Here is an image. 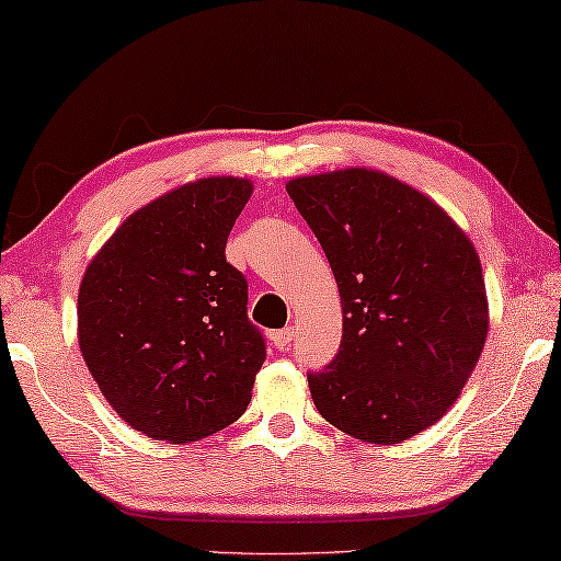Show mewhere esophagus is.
Returning <instances> with one entry per match:
<instances>
[{
	"label": "esophagus",
	"mask_w": 561,
	"mask_h": 561,
	"mask_svg": "<svg viewBox=\"0 0 561 561\" xmlns=\"http://www.w3.org/2000/svg\"><path fill=\"white\" fill-rule=\"evenodd\" d=\"M293 337H296V335H293V328H283V330H275L273 343H275V347H280V351H288Z\"/></svg>",
	"instance_id": "esophagus-1"
}]
</instances>
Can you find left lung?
<instances>
[{"label": "left lung", "mask_w": 561, "mask_h": 561, "mask_svg": "<svg viewBox=\"0 0 561 561\" xmlns=\"http://www.w3.org/2000/svg\"><path fill=\"white\" fill-rule=\"evenodd\" d=\"M343 302V341L310 394L330 425L398 445L445 415L488 337L482 265L453 218L380 171L290 181Z\"/></svg>", "instance_id": "8db88e82"}]
</instances>
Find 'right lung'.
<instances>
[{
    "label": "right lung",
    "instance_id": "right-lung-1",
    "mask_svg": "<svg viewBox=\"0 0 561 561\" xmlns=\"http://www.w3.org/2000/svg\"><path fill=\"white\" fill-rule=\"evenodd\" d=\"M251 181L186 183L128 216L79 288V345L118 415L169 443L214 435L245 412L265 360L248 280L226 261Z\"/></svg>",
    "mask_w": 561,
    "mask_h": 561
}]
</instances>
